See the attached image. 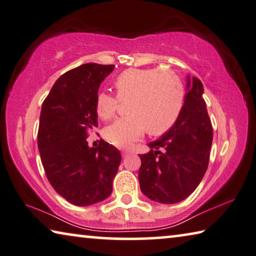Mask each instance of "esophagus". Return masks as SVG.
Instances as JSON below:
<instances>
[{"label":"esophagus","mask_w":256,"mask_h":256,"mask_svg":"<svg viewBox=\"0 0 256 256\" xmlns=\"http://www.w3.org/2000/svg\"><path fill=\"white\" fill-rule=\"evenodd\" d=\"M121 153H122V158H126V156H128L129 154H130L132 151L130 150H122V152Z\"/></svg>","instance_id":"34e87169"}]
</instances>
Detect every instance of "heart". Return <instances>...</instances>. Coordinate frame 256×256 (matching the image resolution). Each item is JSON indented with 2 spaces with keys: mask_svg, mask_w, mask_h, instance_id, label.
Listing matches in <instances>:
<instances>
[{
  "mask_svg": "<svg viewBox=\"0 0 256 256\" xmlns=\"http://www.w3.org/2000/svg\"><path fill=\"white\" fill-rule=\"evenodd\" d=\"M120 102L128 100L126 113L104 129L110 144L126 148L140 140L146 129L158 136L169 130L178 119L184 103V87L172 73L156 68H129L116 78ZM118 102L111 94L102 92L96 97V112L102 120L114 116Z\"/></svg>",
  "mask_w": 256,
  "mask_h": 256,
  "instance_id": "heart-1",
  "label": "heart"
}]
</instances>
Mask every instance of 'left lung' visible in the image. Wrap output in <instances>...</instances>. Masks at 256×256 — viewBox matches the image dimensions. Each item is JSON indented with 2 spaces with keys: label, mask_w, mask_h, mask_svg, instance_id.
<instances>
[{
  "label": "left lung",
  "mask_w": 256,
  "mask_h": 256,
  "mask_svg": "<svg viewBox=\"0 0 256 256\" xmlns=\"http://www.w3.org/2000/svg\"><path fill=\"white\" fill-rule=\"evenodd\" d=\"M186 89L178 119L160 138L148 144L150 152L140 156V190L160 204L188 198L202 182L210 161L213 128L202 97L204 86L188 74Z\"/></svg>",
  "instance_id": "left-lung-1"
}]
</instances>
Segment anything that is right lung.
Wrapping results in <instances>:
<instances>
[{
	"label": "right lung",
	"instance_id": "1",
	"mask_svg": "<svg viewBox=\"0 0 256 256\" xmlns=\"http://www.w3.org/2000/svg\"><path fill=\"white\" fill-rule=\"evenodd\" d=\"M114 65L88 62L62 74L42 104L38 145L54 191L76 206H90L112 194L120 151L102 142L90 148L87 134L98 126L96 97Z\"/></svg>",
	"mask_w": 256,
	"mask_h": 256
}]
</instances>
